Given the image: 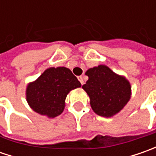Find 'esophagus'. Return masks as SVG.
I'll list each match as a JSON object with an SVG mask.
<instances>
[{"label":"esophagus","mask_w":156,"mask_h":156,"mask_svg":"<svg viewBox=\"0 0 156 156\" xmlns=\"http://www.w3.org/2000/svg\"><path fill=\"white\" fill-rule=\"evenodd\" d=\"M78 80L80 81L81 85H83V84H84V80H83V77H82V76H79V77H78Z\"/></svg>","instance_id":"34e87169"}]
</instances>
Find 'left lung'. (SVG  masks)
Listing matches in <instances>:
<instances>
[{
	"instance_id": "8db88e82",
	"label": "left lung",
	"mask_w": 156,
	"mask_h": 156,
	"mask_svg": "<svg viewBox=\"0 0 156 156\" xmlns=\"http://www.w3.org/2000/svg\"><path fill=\"white\" fill-rule=\"evenodd\" d=\"M85 75L88 80L82 88L89 96L92 109L98 115L114 116L129 102L132 90L125 76L115 73L106 65L87 69Z\"/></svg>"
}]
</instances>
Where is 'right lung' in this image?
<instances>
[{
  "mask_svg": "<svg viewBox=\"0 0 156 156\" xmlns=\"http://www.w3.org/2000/svg\"><path fill=\"white\" fill-rule=\"evenodd\" d=\"M81 84L65 67L48 68L26 87L27 104L34 112L48 118L60 115L65 108L68 94Z\"/></svg>",
  "mask_w": 156,
  "mask_h": 156,
  "instance_id": "right-lung-1",
  "label": "right lung"
}]
</instances>
